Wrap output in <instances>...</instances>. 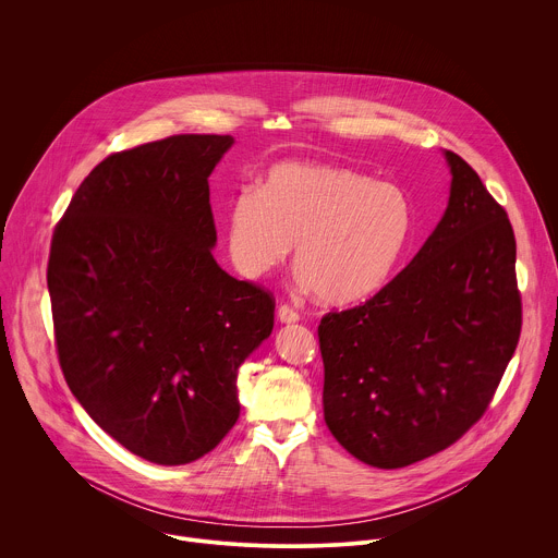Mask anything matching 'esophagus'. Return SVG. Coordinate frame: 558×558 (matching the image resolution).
I'll return each instance as SVG.
<instances>
[{"instance_id": "34e87169", "label": "esophagus", "mask_w": 558, "mask_h": 558, "mask_svg": "<svg viewBox=\"0 0 558 558\" xmlns=\"http://www.w3.org/2000/svg\"><path fill=\"white\" fill-rule=\"evenodd\" d=\"M278 320L284 325H293L300 320V313L295 308H291L289 304H280L278 306Z\"/></svg>"}]
</instances>
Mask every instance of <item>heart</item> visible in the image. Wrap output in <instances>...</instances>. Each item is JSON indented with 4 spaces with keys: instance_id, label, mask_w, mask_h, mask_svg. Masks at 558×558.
Masks as SVG:
<instances>
[{
    "instance_id": "1",
    "label": "heart",
    "mask_w": 558,
    "mask_h": 558,
    "mask_svg": "<svg viewBox=\"0 0 558 558\" xmlns=\"http://www.w3.org/2000/svg\"><path fill=\"white\" fill-rule=\"evenodd\" d=\"M413 229L409 196L392 183L338 166L282 161L260 190L245 185L225 211L233 267L263 280L295 243L300 280L331 304L379 291L402 260Z\"/></svg>"
}]
</instances>
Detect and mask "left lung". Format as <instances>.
<instances>
[{"instance_id": "8db88e82", "label": "left lung", "mask_w": 558, "mask_h": 558, "mask_svg": "<svg viewBox=\"0 0 558 558\" xmlns=\"http://www.w3.org/2000/svg\"><path fill=\"white\" fill-rule=\"evenodd\" d=\"M444 218L407 269L320 327L325 422L360 461L404 468L488 411L521 336L517 241L506 209L446 149Z\"/></svg>"}]
</instances>
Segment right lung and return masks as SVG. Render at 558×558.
<instances>
[{
    "instance_id": "right-lung-1",
    "label": "right lung",
    "mask_w": 558,
    "mask_h": 558,
    "mask_svg": "<svg viewBox=\"0 0 558 558\" xmlns=\"http://www.w3.org/2000/svg\"><path fill=\"white\" fill-rule=\"evenodd\" d=\"M229 134L114 151L54 227L48 291L59 366L86 413L161 465L231 430L238 368L274 329V295L211 256L209 174Z\"/></svg>"
}]
</instances>
